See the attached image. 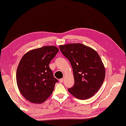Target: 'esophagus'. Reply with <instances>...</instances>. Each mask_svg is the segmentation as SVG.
<instances>
[{
  "label": "esophagus",
  "mask_w": 126,
  "mask_h": 126,
  "mask_svg": "<svg viewBox=\"0 0 126 126\" xmlns=\"http://www.w3.org/2000/svg\"><path fill=\"white\" fill-rule=\"evenodd\" d=\"M63 80H64V79H60V83H62V82H63Z\"/></svg>",
  "instance_id": "esophagus-1"
}]
</instances>
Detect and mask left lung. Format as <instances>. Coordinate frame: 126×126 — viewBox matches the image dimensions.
Returning <instances> with one entry per match:
<instances>
[{
  "label": "left lung",
  "mask_w": 126,
  "mask_h": 126,
  "mask_svg": "<svg viewBox=\"0 0 126 126\" xmlns=\"http://www.w3.org/2000/svg\"><path fill=\"white\" fill-rule=\"evenodd\" d=\"M60 49L73 70L74 85L68 92L79 100L92 97L105 78V68L100 56L92 48L81 43L60 45Z\"/></svg>",
  "instance_id": "8db88e82"
}]
</instances>
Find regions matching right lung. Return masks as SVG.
<instances>
[{
  "label": "right lung",
  "mask_w": 126,
  "mask_h": 126,
  "mask_svg": "<svg viewBox=\"0 0 126 126\" xmlns=\"http://www.w3.org/2000/svg\"><path fill=\"white\" fill-rule=\"evenodd\" d=\"M58 51L55 46H45L29 51L20 60L16 72L17 84L29 101L42 103L51 95L58 81L49 65Z\"/></svg>",
  "instance_id": "obj_1"
}]
</instances>
